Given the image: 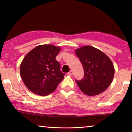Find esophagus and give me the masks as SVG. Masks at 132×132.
I'll return each instance as SVG.
<instances>
[{
  "mask_svg": "<svg viewBox=\"0 0 132 132\" xmlns=\"http://www.w3.org/2000/svg\"><path fill=\"white\" fill-rule=\"evenodd\" d=\"M68 75L69 76H72L73 75V71L72 70H70L69 72L68 73Z\"/></svg>",
  "mask_w": 132,
  "mask_h": 132,
  "instance_id": "esophagus-1",
  "label": "esophagus"
}]
</instances>
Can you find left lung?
<instances>
[{"label": "left lung", "instance_id": "1", "mask_svg": "<svg viewBox=\"0 0 132 132\" xmlns=\"http://www.w3.org/2000/svg\"><path fill=\"white\" fill-rule=\"evenodd\" d=\"M75 52L84 71V77L81 80H76L80 90L89 96L104 92L114 76L115 69L111 59L102 51L91 46H82Z\"/></svg>", "mask_w": 132, "mask_h": 132}]
</instances>
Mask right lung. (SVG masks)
Wrapping results in <instances>:
<instances>
[{"label":"right lung","mask_w":132,"mask_h":132,"mask_svg":"<svg viewBox=\"0 0 132 132\" xmlns=\"http://www.w3.org/2000/svg\"><path fill=\"white\" fill-rule=\"evenodd\" d=\"M61 48L41 45L26 55L20 65V75L29 90L45 96L54 91L65 74L60 70L56 56Z\"/></svg>","instance_id":"1"}]
</instances>
